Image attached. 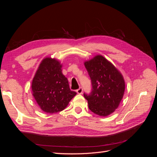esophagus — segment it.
Returning <instances> with one entry per match:
<instances>
[{
	"mask_svg": "<svg viewBox=\"0 0 157 157\" xmlns=\"http://www.w3.org/2000/svg\"><path fill=\"white\" fill-rule=\"evenodd\" d=\"M82 88L80 87V88H79L78 90H77V94H81L82 93Z\"/></svg>",
	"mask_w": 157,
	"mask_h": 157,
	"instance_id": "obj_1",
	"label": "esophagus"
}]
</instances>
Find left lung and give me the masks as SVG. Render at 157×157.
<instances>
[{"instance_id":"left-lung-1","label":"left lung","mask_w":157,"mask_h":157,"mask_svg":"<svg viewBox=\"0 0 157 157\" xmlns=\"http://www.w3.org/2000/svg\"><path fill=\"white\" fill-rule=\"evenodd\" d=\"M84 64L92 85L91 93L84 94L90 110L101 117L111 115L124 96V77L115 66L101 55L94 56Z\"/></svg>"}]
</instances>
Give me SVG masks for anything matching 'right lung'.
I'll return each mask as SVG.
<instances>
[{
  "label": "right lung",
  "instance_id": "add662e5",
  "mask_svg": "<svg viewBox=\"0 0 157 157\" xmlns=\"http://www.w3.org/2000/svg\"><path fill=\"white\" fill-rule=\"evenodd\" d=\"M62 65L56 58L42 60L31 84L33 96L42 111L56 113L63 111L77 93L71 91Z\"/></svg>",
  "mask_w": 157,
  "mask_h": 157
}]
</instances>
